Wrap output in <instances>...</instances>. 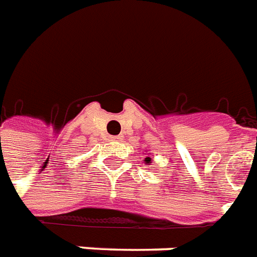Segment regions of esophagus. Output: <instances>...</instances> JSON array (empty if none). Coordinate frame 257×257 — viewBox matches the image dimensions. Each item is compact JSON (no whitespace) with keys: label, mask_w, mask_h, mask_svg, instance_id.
Here are the masks:
<instances>
[{"label":"esophagus","mask_w":257,"mask_h":257,"mask_svg":"<svg viewBox=\"0 0 257 257\" xmlns=\"http://www.w3.org/2000/svg\"><path fill=\"white\" fill-rule=\"evenodd\" d=\"M110 139H112V141H115V139H120V137H110Z\"/></svg>","instance_id":"34e87169"}]
</instances>
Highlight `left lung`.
<instances>
[{"instance_id":"left-lung-1","label":"left lung","mask_w":257,"mask_h":257,"mask_svg":"<svg viewBox=\"0 0 257 257\" xmlns=\"http://www.w3.org/2000/svg\"><path fill=\"white\" fill-rule=\"evenodd\" d=\"M145 162H147V163H151V158H146Z\"/></svg>"}]
</instances>
